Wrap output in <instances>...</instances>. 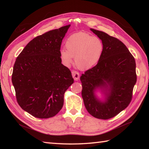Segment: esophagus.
<instances>
[{"label":"esophagus","instance_id":"1","mask_svg":"<svg viewBox=\"0 0 149 149\" xmlns=\"http://www.w3.org/2000/svg\"><path fill=\"white\" fill-rule=\"evenodd\" d=\"M72 75L73 78L74 79L75 81L79 80V77H80V75H79V73L78 72L73 70V71H72Z\"/></svg>","mask_w":149,"mask_h":149}]
</instances>
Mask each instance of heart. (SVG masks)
<instances>
[{
    "label": "heart",
    "mask_w": 149,
    "mask_h": 149,
    "mask_svg": "<svg viewBox=\"0 0 149 149\" xmlns=\"http://www.w3.org/2000/svg\"><path fill=\"white\" fill-rule=\"evenodd\" d=\"M66 49L60 50L59 55L65 65L69 66L73 63L81 70H88L95 65L102 56L104 45L100 38L88 34L78 33L68 38Z\"/></svg>",
    "instance_id": "b5f03b06"
}]
</instances>
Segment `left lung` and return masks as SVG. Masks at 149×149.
Wrapping results in <instances>:
<instances>
[{
    "label": "left lung",
    "mask_w": 149,
    "mask_h": 149,
    "mask_svg": "<svg viewBox=\"0 0 149 149\" xmlns=\"http://www.w3.org/2000/svg\"><path fill=\"white\" fill-rule=\"evenodd\" d=\"M90 30L102 40L104 50L97 64L81 75L82 97L91 115L107 120L118 115L130 104L137 79L136 62L121 41L102 31ZM97 89L104 95V101L96 97Z\"/></svg>",
    "instance_id": "1"
}]
</instances>
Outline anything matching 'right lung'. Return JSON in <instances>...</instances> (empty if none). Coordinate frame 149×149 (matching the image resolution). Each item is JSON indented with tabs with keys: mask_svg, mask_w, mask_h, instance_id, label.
<instances>
[{
	"mask_svg": "<svg viewBox=\"0 0 149 149\" xmlns=\"http://www.w3.org/2000/svg\"><path fill=\"white\" fill-rule=\"evenodd\" d=\"M70 25L34 38L16 59L12 83L22 109L38 118H49L61 109L64 94L74 83L61 63L59 52Z\"/></svg>",
	"mask_w": 149,
	"mask_h": 149,
	"instance_id": "add662e5",
	"label": "right lung"
}]
</instances>
